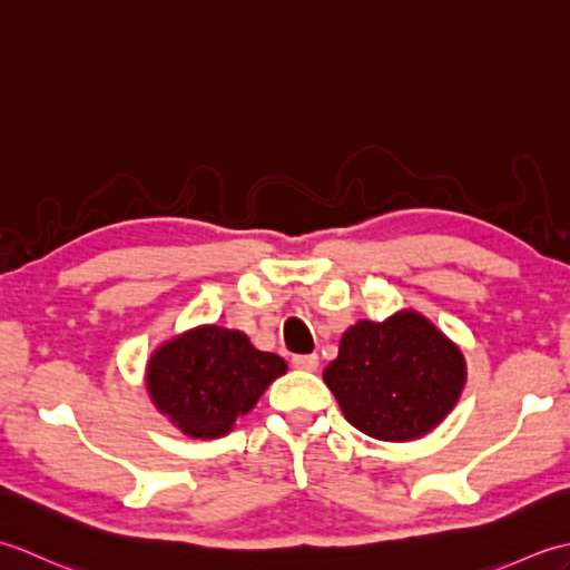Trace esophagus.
Here are the masks:
<instances>
[{
    "label": "esophagus",
    "instance_id": "1",
    "mask_svg": "<svg viewBox=\"0 0 570 570\" xmlns=\"http://www.w3.org/2000/svg\"><path fill=\"white\" fill-rule=\"evenodd\" d=\"M292 365L296 370H304V372H316L318 370V355H296L292 360Z\"/></svg>",
    "mask_w": 570,
    "mask_h": 570
}]
</instances>
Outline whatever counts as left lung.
Instances as JSON below:
<instances>
[{
    "label": "left lung",
    "mask_w": 570,
    "mask_h": 570,
    "mask_svg": "<svg viewBox=\"0 0 570 570\" xmlns=\"http://www.w3.org/2000/svg\"><path fill=\"white\" fill-rule=\"evenodd\" d=\"M468 380L465 355L414 308L382 323L357 321L323 370L345 419L377 441L404 443L451 414Z\"/></svg>",
    "instance_id": "1"
}]
</instances>
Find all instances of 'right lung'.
<instances>
[{
	"instance_id": "right-lung-1",
	"label": "right lung",
	"mask_w": 570,
	"mask_h": 570,
	"mask_svg": "<svg viewBox=\"0 0 570 570\" xmlns=\"http://www.w3.org/2000/svg\"><path fill=\"white\" fill-rule=\"evenodd\" d=\"M286 362L239 331L198 325L154 350L147 362L151 404L190 439H220L249 414Z\"/></svg>"
}]
</instances>
